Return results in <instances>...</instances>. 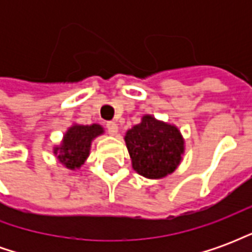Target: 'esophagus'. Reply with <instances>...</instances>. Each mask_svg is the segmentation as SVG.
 Masks as SVG:
<instances>
[{"label":"esophagus","mask_w":252,"mask_h":252,"mask_svg":"<svg viewBox=\"0 0 252 252\" xmlns=\"http://www.w3.org/2000/svg\"><path fill=\"white\" fill-rule=\"evenodd\" d=\"M106 129H108V132H109L110 135H117L119 126H117V124L113 123V121H108V123H106Z\"/></svg>","instance_id":"1"}]
</instances>
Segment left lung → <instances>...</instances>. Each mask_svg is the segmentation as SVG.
Returning a JSON list of instances; mask_svg holds the SVG:
<instances>
[{
  "mask_svg": "<svg viewBox=\"0 0 252 252\" xmlns=\"http://www.w3.org/2000/svg\"><path fill=\"white\" fill-rule=\"evenodd\" d=\"M132 167L146 178H163L174 173L185 151L184 137L175 126L143 116L142 123L126 133Z\"/></svg>",
  "mask_w": 252,
  "mask_h": 252,
  "instance_id": "obj_1",
  "label": "left lung"
}]
</instances>
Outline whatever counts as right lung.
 <instances>
[{
	"label": "right lung",
	"mask_w": 252,
	"mask_h": 252,
	"mask_svg": "<svg viewBox=\"0 0 252 252\" xmlns=\"http://www.w3.org/2000/svg\"><path fill=\"white\" fill-rule=\"evenodd\" d=\"M104 133V128L99 124L92 126H70L63 136L61 146L54 147V154L58 160L67 169H79L90 154V146L94 139Z\"/></svg>",
	"instance_id": "1"
}]
</instances>
